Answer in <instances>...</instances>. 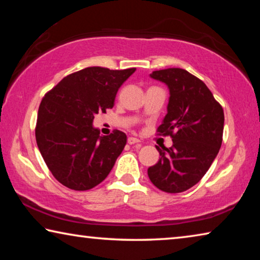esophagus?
I'll list each match as a JSON object with an SVG mask.
<instances>
[{"label":"esophagus","mask_w":260,"mask_h":260,"mask_svg":"<svg viewBox=\"0 0 260 260\" xmlns=\"http://www.w3.org/2000/svg\"><path fill=\"white\" fill-rule=\"evenodd\" d=\"M127 142H128V144H136V143H140V140L136 139V138H133V136H129L128 139H127Z\"/></svg>","instance_id":"esophagus-1"}]
</instances>
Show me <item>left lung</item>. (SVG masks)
<instances>
[{"label":"left lung","mask_w":260,"mask_h":260,"mask_svg":"<svg viewBox=\"0 0 260 260\" xmlns=\"http://www.w3.org/2000/svg\"><path fill=\"white\" fill-rule=\"evenodd\" d=\"M150 77L166 83L170 89L167 114L157 134L170 135L173 146H156L160 157L148 169L149 179L165 192L186 191L204 177L218 155L223 110L205 83L186 70H159Z\"/></svg>","instance_id":"1"}]
</instances>
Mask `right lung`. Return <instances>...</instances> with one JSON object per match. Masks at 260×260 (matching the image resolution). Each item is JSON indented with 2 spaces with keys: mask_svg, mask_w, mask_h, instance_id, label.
<instances>
[{
  "mask_svg": "<svg viewBox=\"0 0 260 260\" xmlns=\"http://www.w3.org/2000/svg\"><path fill=\"white\" fill-rule=\"evenodd\" d=\"M135 70L86 68L61 79L42 99L35 139L48 169L63 186L88 190L112 170L127 136L118 129L100 136L93 120L113 108L118 89Z\"/></svg>",
  "mask_w": 260,
  "mask_h": 260,
  "instance_id": "add662e5",
  "label": "right lung"
}]
</instances>
